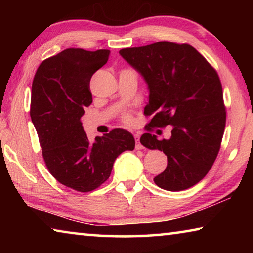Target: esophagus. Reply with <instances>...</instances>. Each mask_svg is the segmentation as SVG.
<instances>
[{
	"instance_id": "esophagus-1",
	"label": "esophagus",
	"mask_w": 253,
	"mask_h": 253,
	"mask_svg": "<svg viewBox=\"0 0 253 253\" xmlns=\"http://www.w3.org/2000/svg\"><path fill=\"white\" fill-rule=\"evenodd\" d=\"M135 140H136L135 148L136 149H143V145L139 143V135L138 134H135Z\"/></svg>"
}]
</instances>
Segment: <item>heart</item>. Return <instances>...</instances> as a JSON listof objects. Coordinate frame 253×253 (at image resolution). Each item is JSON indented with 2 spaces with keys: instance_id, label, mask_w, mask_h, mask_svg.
I'll return each instance as SVG.
<instances>
[{
  "instance_id": "1",
  "label": "heart",
  "mask_w": 253,
  "mask_h": 253,
  "mask_svg": "<svg viewBox=\"0 0 253 253\" xmlns=\"http://www.w3.org/2000/svg\"><path fill=\"white\" fill-rule=\"evenodd\" d=\"M125 121H126L127 123H130V122H131V117L129 116V115H126V116H125Z\"/></svg>"
}]
</instances>
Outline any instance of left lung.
Here are the masks:
<instances>
[{"label":"left lung","instance_id":"obj_1","mask_svg":"<svg viewBox=\"0 0 253 253\" xmlns=\"http://www.w3.org/2000/svg\"><path fill=\"white\" fill-rule=\"evenodd\" d=\"M119 54L143 77L149 95L144 113L147 127L172 126L169 139L145 132L140 143L168 156V166L154 182L166 191L195 185L212 168L225 127V108L216 71L188 44L161 41Z\"/></svg>","mask_w":253,"mask_h":253}]
</instances>
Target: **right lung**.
Returning a JSON list of instances; mask_svg holds the SVG:
<instances>
[{"label": "right lung", "instance_id": "obj_1", "mask_svg": "<svg viewBox=\"0 0 253 253\" xmlns=\"http://www.w3.org/2000/svg\"><path fill=\"white\" fill-rule=\"evenodd\" d=\"M109 54V50H63L44 60L33 79L30 115L45 165L59 183L78 192L100 186L119 154L135 148L134 136L121 128L90 143L81 123L92 102L91 77Z\"/></svg>", "mask_w": 253, "mask_h": 253}]
</instances>
